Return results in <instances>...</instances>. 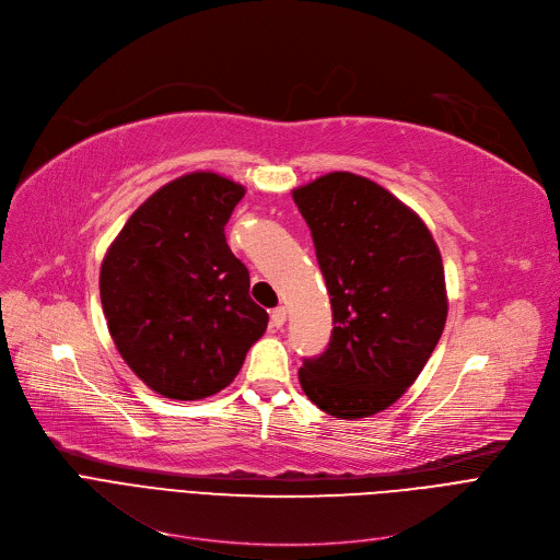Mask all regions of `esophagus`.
I'll return each mask as SVG.
<instances>
[{
    "instance_id": "esophagus-1",
    "label": "esophagus",
    "mask_w": 560,
    "mask_h": 560,
    "mask_svg": "<svg viewBox=\"0 0 560 560\" xmlns=\"http://www.w3.org/2000/svg\"><path fill=\"white\" fill-rule=\"evenodd\" d=\"M287 323V310L284 307H276L273 312H271V325L273 327H282Z\"/></svg>"
}]
</instances>
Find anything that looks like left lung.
Here are the masks:
<instances>
[{"instance_id":"8db88e82","label":"left lung","mask_w":560,"mask_h":560,"mask_svg":"<svg viewBox=\"0 0 560 560\" xmlns=\"http://www.w3.org/2000/svg\"><path fill=\"white\" fill-rule=\"evenodd\" d=\"M332 305V337L299 371L335 418L396 402L432 357L447 318L439 246L420 217L377 183L335 172L293 189Z\"/></svg>"}]
</instances>
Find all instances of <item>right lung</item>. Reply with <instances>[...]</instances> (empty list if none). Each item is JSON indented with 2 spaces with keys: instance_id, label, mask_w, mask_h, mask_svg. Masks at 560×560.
I'll list each match as a JSON object with an SVG mask.
<instances>
[{
  "instance_id": "add662e5",
  "label": "right lung",
  "mask_w": 560,
  "mask_h": 560,
  "mask_svg": "<svg viewBox=\"0 0 560 560\" xmlns=\"http://www.w3.org/2000/svg\"><path fill=\"white\" fill-rule=\"evenodd\" d=\"M246 189L212 172L164 187L130 214L110 244L98 291L110 337L149 388L203 400L240 373L269 314L223 228Z\"/></svg>"
}]
</instances>
